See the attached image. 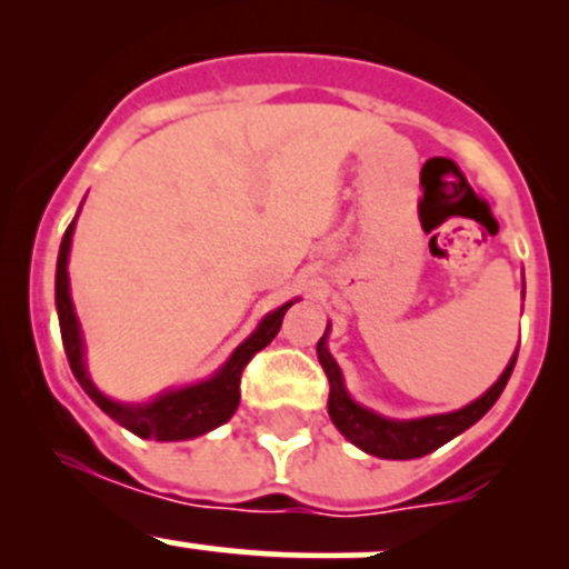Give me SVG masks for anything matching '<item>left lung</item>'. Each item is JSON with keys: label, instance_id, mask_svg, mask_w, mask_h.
I'll return each instance as SVG.
<instances>
[{"label": "left lung", "instance_id": "1", "mask_svg": "<svg viewBox=\"0 0 569 569\" xmlns=\"http://www.w3.org/2000/svg\"><path fill=\"white\" fill-rule=\"evenodd\" d=\"M330 330V327H327ZM325 336L319 338L317 352L319 363L325 369L327 380H330V399H327V412H330L332 423L341 429V435L347 440H352L358 449H363L366 455L382 457V460H412V457H423L429 451L440 449L443 443H449L451 438L465 432L468 427H473L487 410L498 401L503 388H507L509 377H512L515 360H518V352H515L512 363L507 366L501 377H498L496 386L490 388L481 399L470 401L468 407L455 412H446V416H429L418 418V421H391V418H382L377 412L366 410V407L355 405L349 399L347 388H343L341 369L332 360V355L327 352Z\"/></svg>", "mask_w": 569, "mask_h": 569}]
</instances>
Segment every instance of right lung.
<instances>
[{
    "label": "right lung",
    "instance_id": "add662e5",
    "mask_svg": "<svg viewBox=\"0 0 569 569\" xmlns=\"http://www.w3.org/2000/svg\"><path fill=\"white\" fill-rule=\"evenodd\" d=\"M73 222L68 226L66 237H62V244H60V256H57L54 297H57V317H60L62 347H66L68 363H71L73 377H77L79 386L84 388V393H88L90 399H93L96 405L112 418V421H118L120 427L134 432L137 438L187 440V438H198V435L226 423L239 407V396H242L239 386H242L244 366L250 363L252 355L261 352V349L278 336L291 302H286V306H280L278 311L269 313V317L258 325V330L252 332L248 341L231 355V360H228V363L222 366L211 380L181 388V391L162 393L159 399H153L151 405H140V407L120 405V401L107 399V396L90 382L88 371H84L82 336H79V321H77V313H73L71 295H68V250H71Z\"/></svg>",
    "mask_w": 569,
    "mask_h": 569
}]
</instances>
